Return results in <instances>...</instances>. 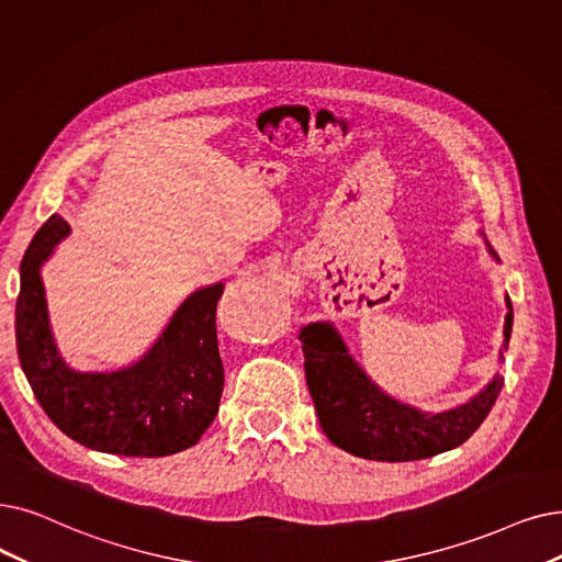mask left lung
<instances>
[{"mask_svg":"<svg viewBox=\"0 0 562 562\" xmlns=\"http://www.w3.org/2000/svg\"><path fill=\"white\" fill-rule=\"evenodd\" d=\"M492 255L496 257L494 250ZM507 307L505 341L512 333L509 299ZM299 337L307 387L324 434L337 448L362 459L416 461L461 446L490 416L503 387V376H496L469 404L423 413L381 393L330 324H310Z\"/></svg>","mask_w":562,"mask_h":562,"instance_id":"left-lung-1","label":"left lung"}]
</instances>
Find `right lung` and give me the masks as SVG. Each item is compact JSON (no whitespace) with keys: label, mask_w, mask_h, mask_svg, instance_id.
Returning a JSON list of instances; mask_svg holds the SVG:
<instances>
[{"label":"right lung","mask_w":562,"mask_h":562,"mask_svg":"<svg viewBox=\"0 0 562 562\" xmlns=\"http://www.w3.org/2000/svg\"><path fill=\"white\" fill-rule=\"evenodd\" d=\"M68 232L53 215L20 263L15 345L34 397L68 438L91 450L167 457L192 448L217 416L225 385L215 328L223 282L194 291L133 368L82 374L57 353L38 273Z\"/></svg>","instance_id":"add662e5"}]
</instances>
